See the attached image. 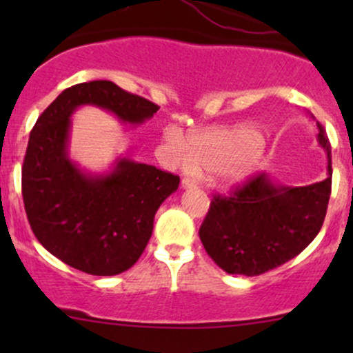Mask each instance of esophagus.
I'll list each match as a JSON object with an SVG mask.
<instances>
[{
	"label": "esophagus",
	"mask_w": 353,
	"mask_h": 353,
	"mask_svg": "<svg viewBox=\"0 0 353 353\" xmlns=\"http://www.w3.org/2000/svg\"><path fill=\"white\" fill-rule=\"evenodd\" d=\"M181 184H182V188H184V189H190V188H196L197 181L192 179V177H184Z\"/></svg>",
	"instance_id": "esophagus-1"
}]
</instances>
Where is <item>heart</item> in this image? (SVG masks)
I'll use <instances>...</instances> for the list:
<instances>
[{
	"label": "heart",
	"mask_w": 353,
	"mask_h": 353,
	"mask_svg": "<svg viewBox=\"0 0 353 353\" xmlns=\"http://www.w3.org/2000/svg\"><path fill=\"white\" fill-rule=\"evenodd\" d=\"M176 143V137L172 136ZM262 134L252 125L212 128L185 137V161L214 174L224 188H237L254 176L262 159Z\"/></svg>",
	"instance_id": "b5f03b06"
}]
</instances>
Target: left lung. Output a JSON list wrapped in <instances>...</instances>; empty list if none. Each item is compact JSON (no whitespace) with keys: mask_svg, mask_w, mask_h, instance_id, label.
<instances>
[{"mask_svg":"<svg viewBox=\"0 0 353 353\" xmlns=\"http://www.w3.org/2000/svg\"><path fill=\"white\" fill-rule=\"evenodd\" d=\"M317 125L329 159L325 179L292 188L262 172L210 201L199 237L222 270L247 277L264 274L301 254L322 229L332 190V152L325 129Z\"/></svg>","mask_w":353,"mask_h":353,"instance_id":"8db88e82","label":"left lung"}]
</instances>
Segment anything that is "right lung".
Here are the masks:
<instances>
[{"mask_svg":"<svg viewBox=\"0 0 353 353\" xmlns=\"http://www.w3.org/2000/svg\"><path fill=\"white\" fill-rule=\"evenodd\" d=\"M91 104L141 124L159 106L111 81L64 89L36 121L21 171L23 202L36 239L64 264L91 275H117L144 252L154 216L179 188V176L119 159L109 174L83 172L68 156L71 114Z\"/></svg>","mask_w":353,"mask_h":353,"instance_id":"add662e5","label":"right lung"}]
</instances>
